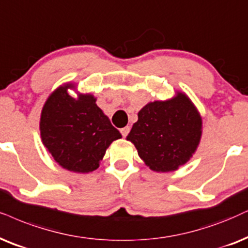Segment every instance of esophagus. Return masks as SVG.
Here are the masks:
<instances>
[{"instance_id": "1", "label": "esophagus", "mask_w": 248, "mask_h": 248, "mask_svg": "<svg viewBox=\"0 0 248 248\" xmlns=\"http://www.w3.org/2000/svg\"><path fill=\"white\" fill-rule=\"evenodd\" d=\"M129 130H130V127H124V128H121V134H122V136L124 137H126L127 135H128V133H129Z\"/></svg>"}]
</instances>
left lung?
<instances>
[{"instance_id":"1","label":"left lung","mask_w":248,"mask_h":248,"mask_svg":"<svg viewBox=\"0 0 248 248\" xmlns=\"http://www.w3.org/2000/svg\"><path fill=\"white\" fill-rule=\"evenodd\" d=\"M126 137L147 167L156 173L177 170L192 158L202 135V119L186 93L147 103Z\"/></svg>"}]
</instances>
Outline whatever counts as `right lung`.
<instances>
[{"instance_id":"obj_1","label":"right lung","mask_w":248,"mask_h":248,"mask_svg":"<svg viewBox=\"0 0 248 248\" xmlns=\"http://www.w3.org/2000/svg\"><path fill=\"white\" fill-rule=\"evenodd\" d=\"M96 101L93 93L77 92L74 82L61 84L46 98L40 118L41 140L62 168L79 174L96 170L108 146L122 137Z\"/></svg>"}]
</instances>
